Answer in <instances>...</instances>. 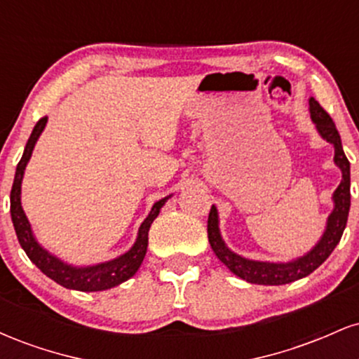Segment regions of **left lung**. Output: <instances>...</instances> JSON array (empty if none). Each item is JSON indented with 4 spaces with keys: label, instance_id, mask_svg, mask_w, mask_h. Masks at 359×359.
<instances>
[{
    "label": "left lung",
    "instance_id": "8db88e82",
    "mask_svg": "<svg viewBox=\"0 0 359 359\" xmlns=\"http://www.w3.org/2000/svg\"><path fill=\"white\" fill-rule=\"evenodd\" d=\"M309 109H311V118L319 131V135L325 142L334 147V163L343 172V180L337 185V189L332 194L334 201V209L329 214L325 231L319 243L307 251L304 257L292 259L287 263H270V262H255V259L243 258L240 255L233 253L222 241L219 233V217H217L216 205H212L208 219V238L211 243V248L216 257L233 271L236 277L250 283H258V285H285V283L295 282V280L307 277L314 271L317 266H320L327 259L329 255L334 251L337 243L341 241L343 231L348 222L349 205H351V177H349V160L346 158L343 145H341V137L337 133L334 121L331 116L323 109V106L317 102L314 97L309 100Z\"/></svg>",
    "mask_w": 359,
    "mask_h": 359
}]
</instances>
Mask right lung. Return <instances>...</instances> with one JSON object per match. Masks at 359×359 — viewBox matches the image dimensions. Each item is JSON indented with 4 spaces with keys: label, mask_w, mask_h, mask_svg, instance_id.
<instances>
[{
    "label": "right lung",
    "mask_w": 359,
    "mask_h": 359,
    "mask_svg": "<svg viewBox=\"0 0 359 359\" xmlns=\"http://www.w3.org/2000/svg\"><path fill=\"white\" fill-rule=\"evenodd\" d=\"M45 125H47V116L39 119L34 131H32L30 138H28L27 147H25L22 160H20L18 165H16L13 187H11L10 194V212L16 236H18L20 245H22L27 257L30 258L48 278H52L53 282H57L59 285L81 292L108 290V288H113L119 285V283L126 282L128 278H131L138 271L147 253L148 229H150L151 222H154L156 216H158L160 209H162V205L167 203V199L170 196L165 197V199H160L158 203L154 204V208H151L147 219L142 222V226H140L137 241H135L131 250L126 251L125 255L111 259V262L97 263V265L93 266L67 265V263H64L62 259L53 257V255H50L47 250L39 245V241H36L34 236V231H32L30 222H28L22 208V180L25 174V167H27L28 160H30L36 140L42 135Z\"/></svg>",
    "instance_id": "obj_1"
}]
</instances>
